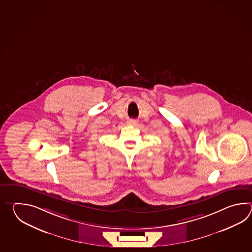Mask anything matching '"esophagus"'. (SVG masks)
Wrapping results in <instances>:
<instances>
[{"label": "esophagus", "mask_w": 252, "mask_h": 252, "mask_svg": "<svg viewBox=\"0 0 252 252\" xmlns=\"http://www.w3.org/2000/svg\"><path fill=\"white\" fill-rule=\"evenodd\" d=\"M138 124H139V122L136 121V120H128V122H127V124L130 125V126H137Z\"/></svg>", "instance_id": "34e87169"}]
</instances>
